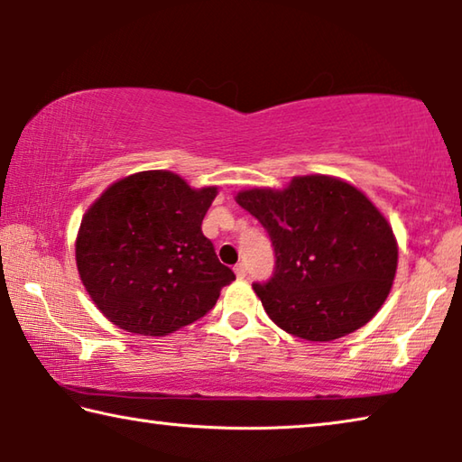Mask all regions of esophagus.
Returning a JSON list of instances; mask_svg holds the SVG:
<instances>
[{"instance_id": "esophagus-1", "label": "esophagus", "mask_w": 462, "mask_h": 462, "mask_svg": "<svg viewBox=\"0 0 462 462\" xmlns=\"http://www.w3.org/2000/svg\"><path fill=\"white\" fill-rule=\"evenodd\" d=\"M234 273H236L238 279H245L246 273H248V271H246V264H245V263H238L236 267H234Z\"/></svg>"}]
</instances>
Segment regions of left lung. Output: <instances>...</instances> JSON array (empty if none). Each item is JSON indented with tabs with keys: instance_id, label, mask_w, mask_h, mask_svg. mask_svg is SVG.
Returning a JSON list of instances; mask_svg holds the SVG:
<instances>
[{
	"instance_id": "8db88e82",
	"label": "left lung",
	"mask_w": 462,
	"mask_h": 462,
	"mask_svg": "<svg viewBox=\"0 0 462 462\" xmlns=\"http://www.w3.org/2000/svg\"><path fill=\"white\" fill-rule=\"evenodd\" d=\"M236 201L273 242V277L253 287L281 330L330 342L377 314L393 285L397 242L365 193L340 179L308 175L281 191H240Z\"/></svg>"
}]
</instances>
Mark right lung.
<instances>
[{"mask_svg": "<svg viewBox=\"0 0 462 462\" xmlns=\"http://www.w3.org/2000/svg\"><path fill=\"white\" fill-rule=\"evenodd\" d=\"M216 193L191 189L171 171H144L109 185L85 212L77 269L109 322L165 336L216 306L236 279L201 232Z\"/></svg>", "mask_w": 462, "mask_h": 462, "instance_id": "1", "label": "right lung"}]
</instances>
